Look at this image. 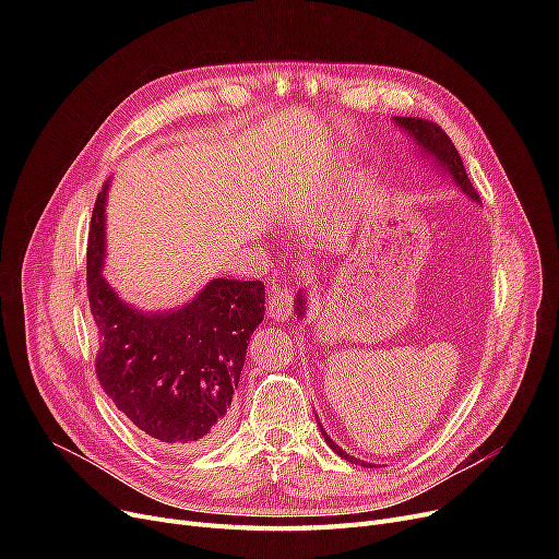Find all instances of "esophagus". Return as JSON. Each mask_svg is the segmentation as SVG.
<instances>
[{"instance_id":"34e87169","label":"esophagus","mask_w":559,"mask_h":559,"mask_svg":"<svg viewBox=\"0 0 559 559\" xmlns=\"http://www.w3.org/2000/svg\"><path fill=\"white\" fill-rule=\"evenodd\" d=\"M267 314L274 321H285L292 314V292L281 285L270 287V299H267Z\"/></svg>"}]
</instances>
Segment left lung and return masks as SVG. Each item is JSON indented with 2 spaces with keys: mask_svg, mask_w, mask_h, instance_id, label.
<instances>
[{
  "mask_svg": "<svg viewBox=\"0 0 559 559\" xmlns=\"http://www.w3.org/2000/svg\"><path fill=\"white\" fill-rule=\"evenodd\" d=\"M392 122H394L403 133H407L409 140H413L415 152L419 154V158H424L426 163H430V167H435V171L442 174V179H449L464 197H468L472 201L480 203V201H478V192L474 190L472 181H468L466 169H464V165H462V158H460V154H457V150H455V144L451 142V138H449L442 129H439V127L432 124V122L419 120V117H392ZM295 310H297V312H295L297 319H304V317H306V312H308L306 289H299V292H297ZM314 417H317V415H314ZM317 426H319L321 435H324L326 444H329L340 457H344L346 462L356 464V466H371V468L376 466V464L365 462V460H360V457H356V455H348L340 444H335L333 439L329 437V432L324 430V426H321L319 417H317Z\"/></svg>",
  "mask_w": 559,
  "mask_h": 559,
  "instance_id": "obj_1",
  "label": "left lung"
}]
</instances>
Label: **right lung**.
Wrapping results in <instances>:
<instances>
[{"label":"right lung","mask_w":559,"mask_h":559,"mask_svg":"<svg viewBox=\"0 0 559 559\" xmlns=\"http://www.w3.org/2000/svg\"><path fill=\"white\" fill-rule=\"evenodd\" d=\"M108 188L110 179L87 238V297L102 337L97 378L115 407L156 442L209 444L226 426L249 340L264 319V285L211 278L167 310L124 301L104 276Z\"/></svg>","instance_id":"add662e5"}]
</instances>
